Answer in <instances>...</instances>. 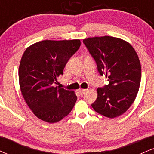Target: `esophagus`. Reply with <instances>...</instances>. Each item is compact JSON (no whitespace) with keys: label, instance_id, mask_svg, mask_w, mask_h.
I'll use <instances>...</instances> for the list:
<instances>
[{"label":"esophagus","instance_id":"obj_1","mask_svg":"<svg viewBox=\"0 0 154 154\" xmlns=\"http://www.w3.org/2000/svg\"><path fill=\"white\" fill-rule=\"evenodd\" d=\"M87 91H88V90H86V89H79V93H80L81 95H83V94H85L86 92H87Z\"/></svg>","mask_w":154,"mask_h":154}]
</instances>
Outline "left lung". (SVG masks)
<instances>
[{"label":"left lung","instance_id":"left-lung-1","mask_svg":"<svg viewBox=\"0 0 154 154\" xmlns=\"http://www.w3.org/2000/svg\"><path fill=\"white\" fill-rule=\"evenodd\" d=\"M97 63L100 75L109 84L97 89L98 97L92 107L108 118L126 112L138 93L141 66L137 53L128 42L111 36L93 37L83 40Z\"/></svg>","mask_w":154,"mask_h":154}]
</instances>
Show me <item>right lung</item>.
<instances>
[{
    "mask_svg": "<svg viewBox=\"0 0 154 154\" xmlns=\"http://www.w3.org/2000/svg\"><path fill=\"white\" fill-rule=\"evenodd\" d=\"M80 45L79 39L45 40L29 45L23 54L19 67L20 90L40 119L57 122L73 109L77 99L75 92L55 87L54 83Z\"/></svg>",
    "mask_w": 154,
    "mask_h": 154,
    "instance_id": "right-lung-1",
    "label": "right lung"
}]
</instances>
